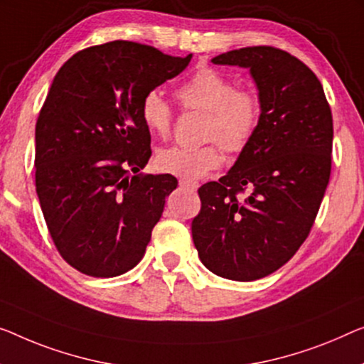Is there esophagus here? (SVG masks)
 Returning a JSON list of instances; mask_svg holds the SVG:
<instances>
[{
	"mask_svg": "<svg viewBox=\"0 0 364 364\" xmlns=\"http://www.w3.org/2000/svg\"><path fill=\"white\" fill-rule=\"evenodd\" d=\"M180 186L188 189V191H196L199 188V183L198 181H189V180H180Z\"/></svg>",
	"mask_w": 364,
	"mask_h": 364,
	"instance_id": "1",
	"label": "esophagus"
}]
</instances>
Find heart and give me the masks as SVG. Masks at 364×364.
I'll return each mask as SVG.
<instances>
[{"label": "heart", "instance_id": "b5f03b06", "mask_svg": "<svg viewBox=\"0 0 364 364\" xmlns=\"http://www.w3.org/2000/svg\"><path fill=\"white\" fill-rule=\"evenodd\" d=\"M175 95L184 111L204 112L199 147H170L155 156L160 173L181 180H199L222 165V149L240 154L258 132L262 122V97L255 90L237 88L235 81L214 68L203 67L178 86ZM144 126L159 137H168L173 111L156 90L144 95L140 102Z\"/></svg>", "mask_w": 364, "mask_h": 364}]
</instances>
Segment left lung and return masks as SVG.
<instances>
[{
	"label": "left lung",
	"mask_w": 364,
	"mask_h": 364,
	"mask_svg": "<svg viewBox=\"0 0 364 364\" xmlns=\"http://www.w3.org/2000/svg\"><path fill=\"white\" fill-rule=\"evenodd\" d=\"M213 63L250 68L263 114L230 171L198 189L193 240L214 274L255 281L289 262L309 237L332 170V111L316 73L281 48L243 47Z\"/></svg>",
	"instance_id": "1"
}]
</instances>
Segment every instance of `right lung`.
Returning a JSON list of instances; mask_svg holds the SVG:
<instances>
[{"mask_svg":"<svg viewBox=\"0 0 364 364\" xmlns=\"http://www.w3.org/2000/svg\"><path fill=\"white\" fill-rule=\"evenodd\" d=\"M191 57L112 41L77 52L53 78L36 124V191L58 253L80 273L114 278L142 259L178 180L140 173L151 155L140 102Z\"/></svg>","mask_w":364,"mask_h":364,"instance_id":"obj_1","label":"right lung"}]
</instances>
